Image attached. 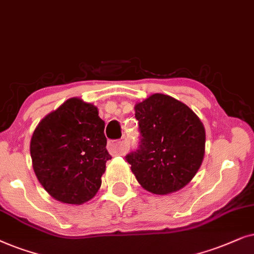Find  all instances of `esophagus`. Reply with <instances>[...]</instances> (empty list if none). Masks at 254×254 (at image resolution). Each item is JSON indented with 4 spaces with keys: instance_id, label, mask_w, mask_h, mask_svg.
Here are the masks:
<instances>
[{
    "instance_id": "1",
    "label": "esophagus",
    "mask_w": 254,
    "mask_h": 254,
    "mask_svg": "<svg viewBox=\"0 0 254 254\" xmlns=\"http://www.w3.org/2000/svg\"><path fill=\"white\" fill-rule=\"evenodd\" d=\"M130 144L127 139L121 140V141H108V150L110 153L118 154V155H124L129 151Z\"/></svg>"
}]
</instances>
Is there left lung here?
Segmentation results:
<instances>
[{"instance_id": "1", "label": "left lung", "mask_w": 254, "mask_h": 254, "mask_svg": "<svg viewBox=\"0 0 254 254\" xmlns=\"http://www.w3.org/2000/svg\"><path fill=\"white\" fill-rule=\"evenodd\" d=\"M139 124L138 150L125 157L147 191L166 195L188 185L204 157V127L190 108L153 94L134 107Z\"/></svg>"}]
</instances>
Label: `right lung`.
Listing matches in <instances>:
<instances>
[{
  "label": "right lung",
  "mask_w": 254,
  "mask_h": 254,
  "mask_svg": "<svg viewBox=\"0 0 254 254\" xmlns=\"http://www.w3.org/2000/svg\"><path fill=\"white\" fill-rule=\"evenodd\" d=\"M104 121L92 103L72 97L39 122L30 153L36 177L53 198L82 204L101 187L111 155Z\"/></svg>",
  "instance_id": "obj_1"
}]
</instances>
